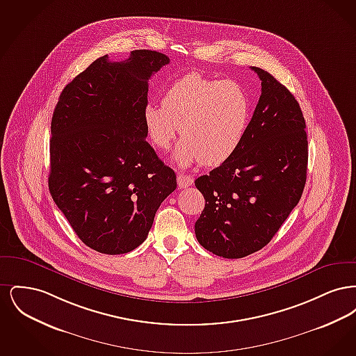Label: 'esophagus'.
I'll return each mask as SVG.
<instances>
[{"label": "esophagus", "mask_w": 356, "mask_h": 356, "mask_svg": "<svg viewBox=\"0 0 356 356\" xmlns=\"http://www.w3.org/2000/svg\"><path fill=\"white\" fill-rule=\"evenodd\" d=\"M177 184H179V188H188V186L193 184V179L188 175H184V173H179L177 175Z\"/></svg>", "instance_id": "34e87169"}]
</instances>
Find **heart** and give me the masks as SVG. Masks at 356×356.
Wrapping results in <instances>:
<instances>
[{
	"label": "heart",
	"instance_id": "1",
	"mask_svg": "<svg viewBox=\"0 0 356 356\" xmlns=\"http://www.w3.org/2000/svg\"><path fill=\"white\" fill-rule=\"evenodd\" d=\"M251 116V100L236 81L188 73L175 80L163 104H147L143 119L154 148L167 151L179 134L184 138L175 151L181 167L202 161L216 167L240 148Z\"/></svg>",
	"mask_w": 356,
	"mask_h": 356
}]
</instances>
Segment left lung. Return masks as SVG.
Segmentation results:
<instances>
[{
	"instance_id": "1",
	"label": "left lung",
	"mask_w": 356,
	"mask_h": 356,
	"mask_svg": "<svg viewBox=\"0 0 356 356\" xmlns=\"http://www.w3.org/2000/svg\"><path fill=\"white\" fill-rule=\"evenodd\" d=\"M261 95L237 152L196 179L205 207L195 222L212 254L240 259L266 247L298 205L307 179L305 121L293 95L252 67Z\"/></svg>"
}]
</instances>
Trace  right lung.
Returning <instances> with one entry per match:
<instances>
[{
    "instance_id": "obj_1",
    "label": "right lung",
    "mask_w": 356,
    "mask_h": 356,
    "mask_svg": "<svg viewBox=\"0 0 356 356\" xmlns=\"http://www.w3.org/2000/svg\"><path fill=\"white\" fill-rule=\"evenodd\" d=\"M170 58L131 51L108 54L76 76L60 95L51 124L49 191L89 248L127 254L148 236L176 175L145 140L148 80Z\"/></svg>"
}]
</instances>
